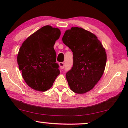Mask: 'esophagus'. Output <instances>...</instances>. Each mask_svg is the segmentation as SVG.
<instances>
[{"mask_svg": "<svg viewBox=\"0 0 128 128\" xmlns=\"http://www.w3.org/2000/svg\"><path fill=\"white\" fill-rule=\"evenodd\" d=\"M59 65H60L61 69H64V62H60L59 63Z\"/></svg>", "mask_w": 128, "mask_h": 128, "instance_id": "obj_1", "label": "esophagus"}]
</instances>
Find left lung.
I'll list each match as a JSON object with an SVG mask.
<instances>
[{
    "label": "left lung",
    "mask_w": 128,
    "mask_h": 128,
    "mask_svg": "<svg viewBox=\"0 0 128 128\" xmlns=\"http://www.w3.org/2000/svg\"><path fill=\"white\" fill-rule=\"evenodd\" d=\"M62 41L73 52V64L66 77L70 88L78 94L92 90L104 73L106 50L92 33L79 27L65 31Z\"/></svg>",
    "instance_id": "1"
}]
</instances>
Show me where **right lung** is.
I'll list each match as a JSON object with an SVG mask.
<instances>
[{
	"instance_id": "right-lung-1",
	"label": "right lung",
	"mask_w": 128,
	"mask_h": 128,
	"mask_svg": "<svg viewBox=\"0 0 128 128\" xmlns=\"http://www.w3.org/2000/svg\"><path fill=\"white\" fill-rule=\"evenodd\" d=\"M60 31L45 26L31 35L20 47L17 63L24 81L29 87L45 92L53 85L60 73L54 48Z\"/></svg>"
}]
</instances>
